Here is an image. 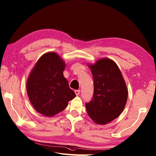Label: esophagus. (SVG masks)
<instances>
[{"label": "esophagus", "mask_w": 156, "mask_h": 156, "mask_svg": "<svg viewBox=\"0 0 156 156\" xmlns=\"http://www.w3.org/2000/svg\"><path fill=\"white\" fill-rule=\"evenodd\" d=\"M81 90H75V93L76 94V95H79V94H80Z\"/></svg>", "instance_id": "esophagus-1"}]
</instances>
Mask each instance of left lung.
I'll return each instance as SVG.
<instances>
[{
    "label": "left lung",
    "mask_w": 156,
    "mask_h": 156,
    "mask_svg": "<svg viewBox=\"0 0 156 156\" xmlns=\"http://www.w3.org/2000/svg\"><path fill=\"white\" fill-rule=\"evenodd\" d=\"M94 81L92 100L85 103L90 118L98 124H106L119 117L125 107L128 90L122 73L114 61L98 59L89 65Z\"/></svg>",
    "instance_id": "1"
}]
</instances>
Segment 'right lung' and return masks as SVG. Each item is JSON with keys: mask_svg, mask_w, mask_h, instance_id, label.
Returning <instances> with one entry per match:
<instances>
[{"mask_svg": "<svg viewBox=\"0 0 156 156\" xmlns=\"http://www.w3.org/2000/svg\"><path fill=\"white\" fill-rule=\"evenodd\" d=\"M66 63L55 52H48L38 59L30 72L26 90L36 111L51 117L63 111L75 97L63 72Z\"/></svg>", "mask_w": 156, "mask_h": 156, "instance_id": "add662e5", "label": "right lung"}]
</instances>
